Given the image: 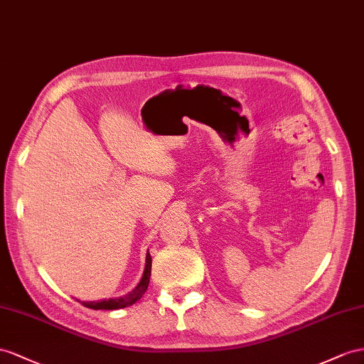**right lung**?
<instances>
[{"label": "right lung", "mask_w": 364, "mask_h": 364, "mask_svg": "<svg viewBox=\"0 0 364 364\" xmlns=\"http://www.w3.org/2000/svg\"><path fill=\"white\" fill-rule=\"evenodd\" d=\"M151 269H152V258L147 250L143 277H141V279H139V283L132 289V291L119 295V296H114V298H101V300H93V301H81V304L89 307V309H95V311H100V309L101 311H114V309H123V307L132 306L147 291L149 279H151Z\"/></svg>", "instance_id": "obj_1"}]
</instances>
